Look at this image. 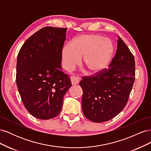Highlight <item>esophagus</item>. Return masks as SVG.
I'll use <instances>...</instances> for the list:
<instances>
[{"mask_svg": "<svg viewBox=\"0 0 151 151\" xmlns=\"http://www.w3.org/2000/svg\"><path fill=\"white\" fill-rule=\"evenodd\" d=\"M70 80H71V83L72 85H76L77 84H78L79 82V79L76 76H72L70 77Z\"/></svg>", "mask_w": 151, "mask_h": 151, "instance_id": "1", "label": "esophagus"}]
</instances>
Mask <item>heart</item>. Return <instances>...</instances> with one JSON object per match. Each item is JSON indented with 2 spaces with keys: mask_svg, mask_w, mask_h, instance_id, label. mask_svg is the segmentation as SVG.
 Here are the masks:
<instances>
[{
  "mask_svg": "<svg viewBox=\"0 0 151 151\" xmlns=\"http://www.w3.org/2000/svg\"><path fill=\"white\" fill-rule=\"evenodd\" d=\"M114 52L110 39L98 34H84L73 39L71 45L67 44L62 49L63 65L67 70L81 62L90 73H97L106 68Z\"/></svg>",
  "mask_w": 151,
  "mask_h": 151,
  "instance_id": "heart-1",
  "label": "heart"
}]
</instances>
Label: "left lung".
Wrapping results in <instances>:
<instances>
[{
	"instance_id": "1",
	"label": "left lung",
	"mask_w": 151,
	"mask_h": 151,
	"mask_svg": "<svg viewBox=\"0 0 151 151\" xmlns=\"http://www.w3.org/2000/svg\"><path fill=\"white\" fill-rule=\"evenodd\" d=\"M134 57L118 36L117 50L108 69L94 76L83 77L82 109L85 116L93 122H107L125 108L135 76Z\"/></svg>"
}]
</instances>
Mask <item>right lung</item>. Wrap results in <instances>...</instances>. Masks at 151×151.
Listing matches in <instances>:
<instances>
[{
  "label": "right lung",
  "mask_w": 151,
  "mask_h": 151,
  "mask_svg": "<svg viewBox=\"0 0 151 151\" xmlns=\"http://www.w3.org/2000/svg\"><path fill=\"white\" fill-rule=\"evenodd\" d=\"M67 28L45 27L21 47L17 55L16 84L25 108L41 120L56 117L72 86L62 70V49Z\"/></svg>",
  "instance_id": "obj_1"
}]
</instances>
